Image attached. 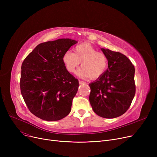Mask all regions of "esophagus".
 <instances>
[{"mask_svg": "<svg viewBox=\"0 0 157 157\" xmlns=\"http://www.w3.org/2000/svg\"><path fill=\"white\" fill-rule=\"evenodd\" d=\"M84 83H85L84 81H81V80H79V85H82V84H84Z\"/></svg>", "mask_w": 157, "mask_h": 157, "instance_id": "1", "label": "esophagus"}]
</instances>
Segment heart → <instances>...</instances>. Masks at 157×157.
<instances>
[{"label": "heart", "mask_w": 157, "mask_h": 157, "mask_svg": "<svg viewBox=\"0 0 157 157\" xmlns=\"http://www.w3.org/2000/svg\"><path fill=\"white\" fill-rule=\"evenodd\" d=\"M63 62L69 72L75 71L81 63V68L76 74L82 78L95 79L101 78L108 68L106 56L89 44H81L76 46L74 53L67 52L63 56Z\"/></svg>", "instance_id": "obj_1"}]
</instances>
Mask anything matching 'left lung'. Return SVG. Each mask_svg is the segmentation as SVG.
I'll return each instance as SVG.
<instances>
[{"label":"left lung","instance_id":"8db88e82","mask_svg":"<svg viewBox=\"0 0 157 157\" xmlns=\"http://www.w3.org/2000/svg\"><path fill=\"white\" fill-rule=\"evenodd\" d=\"M108 61L103 75L90 83L89 101L94 111L105 118L124 114L136 94L135 68L128 58L119 52L101 48Z\"/></svg>","mask_w":157,"mask_h":157}]
</instances>
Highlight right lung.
<instances>
[{
	"mask_svg": "<svg viewBox=\"0 0 157 157\" xmlns=\"http://www.w3.org/2000/svg\"><path fill=\"white\" fill-rule=\"evenodd\" d=\"M78 43L69 38L37 45L22 63L20 90L30 111L46 121L69 114L79 82L66 69L63 56Z\"/></svg>",
	"mask_w": 157,
	"mask_h": 157,
	"instance_id": "right-lung-1",
	"label": "right lung"
}]
</instances>
